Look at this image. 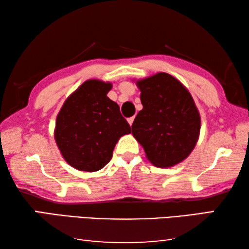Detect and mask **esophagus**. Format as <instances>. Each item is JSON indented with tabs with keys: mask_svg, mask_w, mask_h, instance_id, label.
Here are the masks:
<instances>
[{
	"mask_svg": "<svg viewBox=\"0 0 249 249\" xmlns=\"http://www.w3.org/2000/svg\"><path fill=\"white\" fill-rule=\"evenodd\" d=\"M134 120H135V116H132V117H129V119H127V122H128V124L132 126L133 125V122H134Z\"/></svg>",
	"mask_w": 249,
	"mask_h": 249,
	"instance_id": "esophagus-1",
	"label": "esophagus"
}]
</instances>
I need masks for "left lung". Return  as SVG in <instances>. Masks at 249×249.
<instances>
[{
	"label": "left lung",
	"mask_w": 249,
	"mask_h": 249,
	"mask_svg": "<svg viewBox=\"0 0 249 249\" xmlns=\"http://www.w3.org/2000/svg\"><path fill=\"white\" fill-rule=\"evenodd\" d=\"M136 84L142 109L132 125L134 137L153 165L175 166L191 154L199 138L201 119L195 101L179 80L165 72Z\"/></svg>",
	"instance_id": "obj_1"
}]
</instances>
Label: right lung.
I'll return each instance as SVG.
<instances>
[{
  "label": "right lung",
  "mask_w": 249,
  "mask_h": 249,
  "mask_svg": "<svg viewBox=\"0 0 249 249\" xmlns=\"http://www.w3.org/2000/svg\"><path fill=\"white\" fill-rule=\"evenodd\" d=\"M111 89L109 82L88 80L58 113L54 140L62 157L75 169H102L111 160L120 137L130 133L120 107L107 98Z\"/></svg>",
  "instance_id": "right-lung-1"
}]
</instances>
